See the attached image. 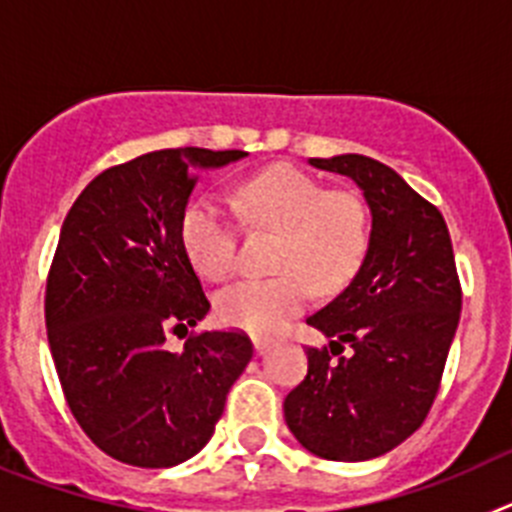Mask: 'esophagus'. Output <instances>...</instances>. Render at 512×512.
Here are the masks:
<instances>
[{"instance_id":"34e87169","label":"esophagus","mask_w":512,"mask_h":512,"mask_svg":"<svg viewBox=\"0 0 512 512\" xmlns=\"http://www.w3.org/2000/svg\"><path fill=\"white\" fill-rule=\"evenodd\" d=\"M253 351H256V356H266L271 351V341H261V338H256V341H253Z\"/></svg>"}]
</instances>
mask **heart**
Segmentation results:
<instances>
[{
	"mask_svg": "<svg viewBox=\"0 0 512 512\" xmlns=\"http://www.w3.org/2000/svg\"><path fill=\"white\" fill-rule=\"evenodd\" d=\"M233 207L251 228L277 230V277L246 279L215 300L220 323L274 336L310 300V287L338 292L369 248V215L351 189H323L297 166L274 164L233 189ZM182 246L202 277L223 282L238 264V230L220 200L202 194L182 215Z\"/></svg>",
	"mask_w": 512,
	"mask_h": 512,
	"instance_id": "heart-1",
	"label": "heart"
}]
</instances>
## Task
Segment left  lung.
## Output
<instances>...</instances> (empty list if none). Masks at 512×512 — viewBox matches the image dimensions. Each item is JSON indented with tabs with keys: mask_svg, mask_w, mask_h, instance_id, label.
I'll return each mask as SVG.
<instances>
[{
	"mask_svg": "<svg viewBox=\"0 0 512 512\" xmlns=\"http://www.w3.org/2000/svg\"><path fill=\"white\" fill-rule=\"evenodd\" d=\"M310 166L354 179L372 230L356 277L307 318L330 348H307L284 420L310 454L366 461L413 436L431 410L461 312L454 248L441 212L390 166L359 153Z\"/></svg>",
	"mask_w": 512,
	"mask_h": 512,
	"instance_id": "left-lung-1",
	"label": "left lung"
}]
</instances>
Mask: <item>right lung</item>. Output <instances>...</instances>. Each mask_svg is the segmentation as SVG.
<instances>
[{
    "label": "right lung",
    "instance_id": "obj_1",
    "mask_svg": "<svg viewBox=\"0 0 512 512\" xmlns=\"http://www.w3.org/2000/svg\"><path fill=\"white\" fill-rule=\"evenodd\" d=\"M246 151L166 148L102 171L63 220L45 330L76 423L112 459L176 467L207 446L253 356L243 333L205 330L169 351V330L210 310L182 246L197 171Z\"/></svg>",
    "mask_w": 512,
    "mask_h": 512
}]
</instances>
